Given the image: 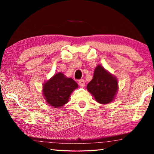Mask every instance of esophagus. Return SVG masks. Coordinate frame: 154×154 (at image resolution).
Returning a JSON list of instances; mask_svg holds the SVG:
<instances>
[{
    "label": "esophagus",
    "instance_id": "obj_1",
    "mask_svg": "<svg viewBox=\"0 0 154 154\" xmlns=\"http://www.w3.org/2000/svg\"><path fill=\"white\" fill-rule=\"evenodd\" d=\"M79 85H80L81 87L83 88L85 86V81L83 79H81L79 81Z\"/></svg>",
    "mask_w": 154,
    "mask_h": 154
}]
</instances>
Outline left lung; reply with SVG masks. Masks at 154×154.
I'll return each instance as SVG.
<instances>
[{"mask_svg": "<svg viewBox=\"0 0 154 154\" xmlns=\"http://www.w3.org/2000/svg\"><path fill=\"white\" fill-rule=\"evenodd\" d=\"M118 88L117 77L100 64L95 68L93 79L87 85L88 92L100 104H109L113 101Z\"/></svg>", "mask_w": 154, "mask_h": 154, "instance_id": "obj_1", "label": "left lung"}]
</instances>
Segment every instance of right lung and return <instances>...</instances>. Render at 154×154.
I'll return each mask as SVG.
<instances>
[{"label": "right lung", "mask_w": 154, "mask_h": 154, "mask_svg": "<svg viewBox=\"0 0 154 154\" xmlns=\"http://www.w3.org/2000/svg\"><path fill=\"white\" fill-rule=\"evenodd\" d=\"M77 88L78 84L72 78L59 72L44 83L43 94L48 104L59 108L69 102L70 96Z\"/></svg>", "instance_id": "1"}]
</instances>
